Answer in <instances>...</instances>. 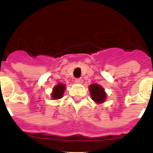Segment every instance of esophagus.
I'll use <instances>...</instances> for the list:
<instances>
[{
  "mask_svg": "<svg viewBox=\"0 0 153 153\" xmlns=\"http://www.w3.org/2000/svg\"><path fill=\"white\" fill-rule=\"evenodd\" d=\"M75 83H78V84H81L82 82H83V79H81V78H78V79H75Z\"/></svg>",
  "mask_w": 153,
  "mask_h": 153,
  "instance_id": "1",
  "label": "esophagus"
}]
</instances>
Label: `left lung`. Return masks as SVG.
<instances>
[{"mask_svg":"<svg viewBox=\"0 0 153 153\" xmlns=\"http://www.w3.org/2000/svg\"><path fill=\"white\" fill-rule=\"evenodd\" d=\"M89 91L91 94L92 99L98 103H101L106 99L104 89L99 84H91L89 86Z\"/></svg>","mask_w":153,"mask_h":153,"instance_id":"1","label":"left lung"}]
</instances>
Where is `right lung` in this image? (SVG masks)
<instances>
[{
	"label": "right lung",
	"mask_w": 153,
	"mask_h": 153,
	"mask_svg": "<svg viewBox=\"0 0 153 153\" xmlns=\"http://www.w3.org/2000/svg\"><path fill=\"white\" fill-rule=\"evenodd\" d=\"M65 89V84H59L57 86L53 88V93H52V98L54 99H61L64 91Z\"/></svg>",
	"instance_id": "right-lung-1"
}]
</instances>
